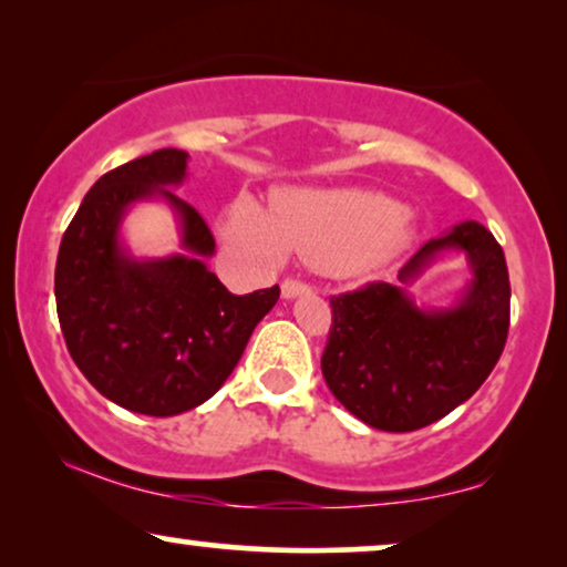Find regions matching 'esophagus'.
I'll list each match as a JSON object with an SVG mask.
<instances>
[{"instance_id": "obj_1", "label": "esophagus", "mask_w": 567, "mask_h": 567, "mask_svg": "<svg viewBox=\"0 0 567 567\" xmlns=\"http://www.w3.org/2000/svg\"><path fill=\"white\" fill-rule=\"evenodd\" d=\"M307 293H312V289H309L307 284H301V281H293V278H286V281L281 284V297H284V299H297V297H307Z\"/></svg>"}]
</instances>
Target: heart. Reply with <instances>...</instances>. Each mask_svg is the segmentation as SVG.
I'll use <instances>...</instances> for the list:
<instances>
[{"instance_id": "b5f03b06", "label": "heart", "mask_w": 567, "mask_h": 567, "mask_svg": "<svg viewBox=\"0 0 567 567\" xmlns=\"http://www.w3.org/2000/svg\"><path fill=\"white\" fill-rule=\"evenodd\" d=\"M221 229L268 260L289 250L340 278H367L413 243L415 219L379 190L299 188L278 196L270 214L250 198L235 200Z\"/></svg>"}]
</instances>
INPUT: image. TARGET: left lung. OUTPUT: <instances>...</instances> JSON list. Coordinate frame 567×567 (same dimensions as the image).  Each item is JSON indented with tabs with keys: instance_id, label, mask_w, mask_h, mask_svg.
<instances>
[{
	"instance_id": "8db88e82",
	"label": "left lung",
	"mask_w": 567,
	"mask_h": 567,
	"mask_svg": "<svg viewBox=\"0 0 567 567\" xmlns=\"http://www.w3.org/2000/svg\"><path fill=\"white\" fill-rule=\"evenodd\" d=\"M446 251L465 255L468 284L452 306H417L409 289ZM398 278L330 299L322 377L359 421L405 433L452 413L491 374L508 336L511 284L501 245L480 221L429 239Z\"/></svg>"
}]
</instances>
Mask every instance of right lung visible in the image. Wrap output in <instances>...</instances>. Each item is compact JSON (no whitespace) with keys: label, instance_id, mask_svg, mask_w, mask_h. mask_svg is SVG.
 Listing matches in <instances>:
<instances>
[{"label":"right lung","instance_id":"add662e5","mask_svg":"<svg viewBox=\"0 0 567 567\" xmlns=\"http://www.w3.org/2000/svg\"><path fill=\"white\" fill-rule=\"evenodd\" d=\"M185 175L183 150L152 152L105 173L61 237L53 278L61 332L87 382L115 405L154 417L214 398L281 293L270 286L237 297L208 270L212 231L169 190ZM144 199H162L174 212L181 254L130 252L122 221Z\"/></svg>","mask_w":567,"mask_h":567}]
</instances>
